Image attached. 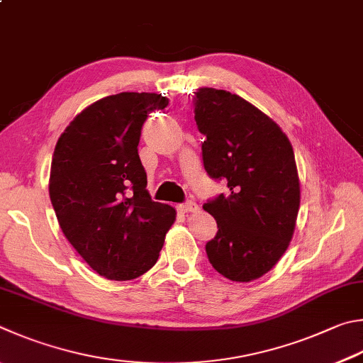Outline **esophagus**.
<instances>
[{"mask_svg":"<svg viewBox=\"0 0 363 363\" xmlns=\"http://www.w3.org/2000/svg\"><path fill=\"white\" fill-rule=\"evenodd\" d=\"M199 204L194 203V201H187V203H182V204H177V211L182 214H187V213H196L199 211Z\"/></svg>","mask_w":363,"mask_h":363,"instance_id":"34e87169","label":"esophagus"}]
</instances>
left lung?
<instances>
[{
	"instance_id": "1",
	"label": "left lung",
	"mask_w": 363,
	"mask_h": 363,
	"mask_svg": "<svg viewBox=\"0 0 363 363\" xmlns=\"http://www.w3.org/2000/svg\"><path fill=\"white\" fill-rule=\"evenodd\" d=\"M195 95L204 169L227 184L225 194L203 204L219 228L208 259L227 279L250 282L279 262L295 232L300 179L292 144L245 98L209 87Z\"/></svg>"
}]
</instances>
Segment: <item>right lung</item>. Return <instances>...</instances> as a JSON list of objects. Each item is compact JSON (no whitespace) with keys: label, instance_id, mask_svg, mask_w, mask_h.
Wrapping results in <instances>:
<instances>
[{"label":"right lung","instance_id":"right-lung-1","mask_svg":"<svg viewBox=\"0 0 363 363\" xmlns=\"http://www.w3.org/2000/svg\"><path fill=\"white\" fill-rule=\"evenodd\" d=\"M159 94L104 96L65 128L52 157L49 195L57 220L85 263L111 281H130L159 259L176 209L152 201L138 144Z\"/></svg>","mask_w":363,"mask_h":363}]
</instances>
